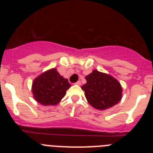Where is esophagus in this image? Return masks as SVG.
Returning <instances> with one entry per match:
<instances>
[{
	"instance_id": "obj_1",
	"label": "esophagus",
	"mask_w": 153,
	"mask_h": 153,
	"mask_svg": "<svg viewBox=\"0 0 153 153\" xmlns=\"http://www.w3.org/2000/svg\"><path fill=\"white\" fill-rule=\"evenodd\" d=\"M75 84L76 85H78V86H80V85H81V82L79 80V81H77V82H76Z\"/></svg>"
}]
</instances>
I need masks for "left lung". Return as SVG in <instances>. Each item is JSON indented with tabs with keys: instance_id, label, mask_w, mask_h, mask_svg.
I'll use <instances>...</instances> for the list:
<instances>
[{
	"instance_id": "8db88e82",
	"label": "left lung",
	"mask_w": 153,
	"mask_h": 153,
	"mask_svg": "<svg viewBox=\"0 0 153 153\" xmlns=\"http://www.w3.org/2000/svg\"><path fill=\"white\" fill-rule=\"evenodd\" d=\"M86 83L81 86L89 103L95 109H109L122 99V86L109 74L93 70L86 76Z\"/></svg>"
}]
</instances>
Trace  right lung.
<instances>
[{"label": "right lung", "mask_w": 153, "mask_h": 153, "mask_svg": "<svg viewBox=\"0 0 153 153\" xmlns=\"http://www.w3.org/2000/svg\"><path fill=\"white\" fill-rule=\"evenodd\" d=\"M71 85L53 68L38 76L32 84V93L36 102L44 106H54L60 102Z\"/></svg>", "instance_id": "obj_1"}]
</instances>
